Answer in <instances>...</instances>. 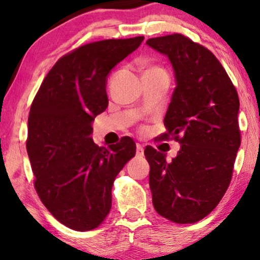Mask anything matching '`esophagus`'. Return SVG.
Masks as SVG:
<instances>
[{
  "label": "esophagus",
  "instance_id": "esophagus-1",
  "mask_svg": "<svg viewBox=\"0 0 260 260\" xmlns=\"http://www.w3.org/2000/svg\"><path fill=\"white\" fill-rule=\"evenodd\" d=\"M144 155V148L142 144H137V156H143Z\"/></svg>",
  "mask_w": 260,
  "mask_h": 260
}]
</instances>
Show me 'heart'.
Instances as JSON below:
<instances>
[{"label": "heart", "mask_w": 260, "mask_h": 260, "mask_svg": "<svg viewBox=\"0 0 260 260\" xmlns=\"http://www.w3.org/2000/svg\"><path fill=\"white\" fill-rule=\"evenodd\" d=\"M151 70H161V68H159V67H156V66H153V67L148 68V70H147V71H151Z\"/></svg>", "instance_id": "1"}]
</instances>
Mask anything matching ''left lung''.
Instances as JSON below:
<instances>
[{
  "mask_svg": "<svg viewBox=\"0 0 260 260\" xmlns=\"http://www.w3.org/2000/svg\"><path fill=\"white\" fill-rule=\"evenodd\" d=\"M171 62L176 88L161 139L181 144L177 156L147 147L149 186L157 214L176 223H194L228 190L241 144L240 100L235 85L210 50L182 34L148 39Z\"/></svg>",
  "mask_w": 260,
  "mask_h": 260,
  "instance_id": "obj_1",
  "label": "left lung"
}]
</instances>
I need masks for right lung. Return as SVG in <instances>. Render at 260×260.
Segmentation results:
<instances>
[{
  "label": "right lung",
  "instance_id": "add662e5",
  "mask_svg": "<svg viewBox=\"0 0 260 260\" xmlns=\"http://www.w3.org/2000/svg\"><path fill=\"white\" fill-rule=\"evenodd\" d=\"M143 40L109 39L66 53L32 100L26 151L34 187L47 210L76 231H90L105 220L113 181L136 155L131 137L106 149L90 134L92 120L109 105L107 74Z\"/></svg>",
  "mask_w": 260,
  "mask_h": 260
}]
</instances>
